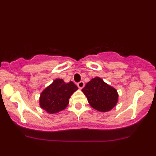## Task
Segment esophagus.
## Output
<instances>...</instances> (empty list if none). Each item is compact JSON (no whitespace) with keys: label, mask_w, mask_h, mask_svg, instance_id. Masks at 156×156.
Returning <instances> with one entry per match:
<instances>
[{"label":"esophagus","mask_w":156,"mask_h":156,"mask_svg":"<svg viewBox=\"0 0 156 156\" xmlns=\"http://www.w3.org/2000/svg\"><path fill=\"white\" fill-rule=\"evenodd\" d=\"M77 86L79 89H82L84 87V82L83 81H80L77 83Z\"/></svg>","instance_id":"34e87169"}]
</instances>
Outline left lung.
<instances>
[{"mask_svg": "<svg viewBox=\"0 0 156 156\" xmlns=\"http://www.w3.org/2000/svg\"><path fill=\"white\" fill-rule=\"evenodd\" d=\"M82 92L91 106L99 112H108L115 106L118 101L117 90L98 77L86 84Z\"/></svg>", "mask_w": 156, "mask_h": 156, "instance_id": "1", "label": "left lung"}]
</instances>
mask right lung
Segmentation results:
<instances>
[{"instance_id": "obj_1", "label": "right lung", "mask_w": 156, "mask_h": 156, "mask_svg": "<svg viewBox=\"0 0 156 156\" xmlns=\"http://www.w3.org/2000/svg\"><path fill=\"white\" fill-rule=\"evenodd\" d=\"M77 89L78 87L72 81L66 83L62 79H55L41 94V108L50 114L64 110L69 103L70 96Z\"/></svg>"}]
</instances>
